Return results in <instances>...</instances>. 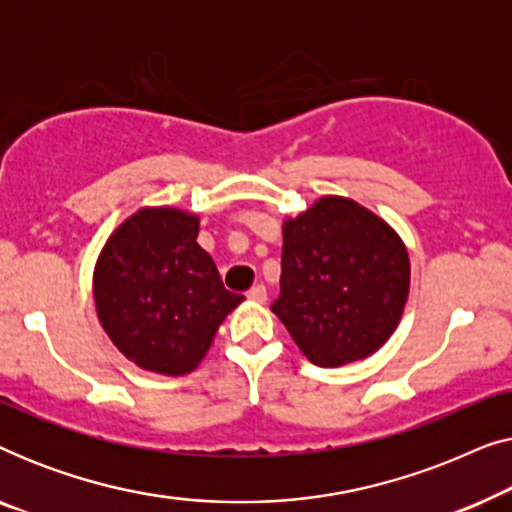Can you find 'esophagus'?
I'll use <instances>...</instances> for the list:
<instances>
[{"label": "esophagus", "instance_id": "obj_1", "mask_svg": "<svg viewBox=\"0 0 512 512\" xmlns=\"http://www.w3.org/2000/svg\"><path fill=\"white\" fill-rule=\"evenodd\" d=\"M247 298L254 300V303H265V298H268V291H265L263 284H256L247 291Z\"/></svg>", "mask_w": 512, "mask_h": 512}]
</instances>
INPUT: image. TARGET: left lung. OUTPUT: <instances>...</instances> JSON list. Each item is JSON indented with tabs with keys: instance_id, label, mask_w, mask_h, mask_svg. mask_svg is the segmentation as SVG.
Masks as SVG:
<instances>
[{
	"instance_id": "obj_1",
	"label": "left lung",
	"mask_w": 512,
	"mask_h": 512,
	"mask_svg": "<svg viewBox=\"0 0 512 512\" xmlns=\"http://www.w3.org/2000/svg\"><path fill=\"white\" fill-rule=\"evenodd\" d=\"M282 293L270 310L307 359L338 368L396 331L410 258L396 230L359 202L326 195L284 221Z\"/></svg>"
}]
</instances>
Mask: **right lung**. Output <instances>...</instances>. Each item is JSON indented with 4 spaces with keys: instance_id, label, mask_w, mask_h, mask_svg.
<instances>
[{
    "instance_id": "1",
    "label": "right lung",
    "mask_w": 512,
    "mask_h": 512,
    "mask_svg": "<svg viewBox=\"0 0 512 512\" xmlns=\"http://www.w3.org/2000/svg\"><path fill=\"white\" fill-rule=\"evenodd\" d=\"M200 219L146 207L104 244L93 293L111 342L139 368L186 375L244 296L228 291L212 256L195 242Z\"/></svg>"
}]
</instances>
